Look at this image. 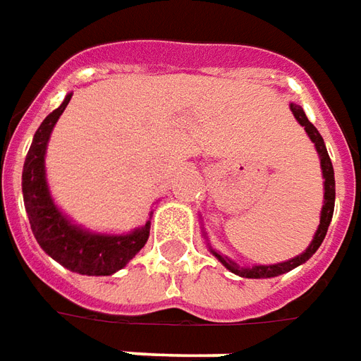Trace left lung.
Wrapping results in <instances>:
<instances>
[{
    "label": "left lung",
    "instance_id": "left-lung-1",
    "mask_svg": "<svg viewBox=\"0 0 361 361\" xmlns=\"http://www.w3.org/2000/svg\"><path fill=\"white\" fill-rule=\"evenodd\" d=\"M290 110L294 114V118L298 119V123L305 129V133L311 139V142L315 145V150H317L319 160H321V172H323V209H321V219H319V226L317 232L313 235V240L307 245V250L300 253V255H295V257L288 259V261H282V263H274V265H253V267H243L238 265L235 261H232L226 255H222L216 250H212L211 243H209V238H207V232L203 230L204 240H207V245H209V250L214 257L219 259L222 265L226 267L228 271L234 272L238 276H243V279H272V276H279V274H284V272H290L295 267L303 265L305 261L310 257H313V253L319 250V245L323 243L326 235V230H329V224H331V220H333V211H334V170H333V162H331V158H329V152H326L325 141H323V137L319 133L315 126L311 123L307 116H305V111H303L302 106H298V104H290Z\"/></svg>",
    "mask_w": 361,
    "mask_h": 361
}]
</instances>
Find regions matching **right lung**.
<instances>
[{
	"mask_svg": "<svg viewBox=\"0 0 361 361\" xmlns=\"http://www.w3.org/2000/svg\"><path fill=\"white\" fill-rule=\"evenodd\" d=\"M71 100L66 96L59 108L46 116L23 166V199L36 242L54 261L69 271L87 276H110L131 261L145 247L150 234V220L129 234H100L75 224L51 199L46 180V149L48 141ZM152 216V211H150Z\"/></svg>",
	"mask_w": 361,
	"mask_h": 361,
	"instance_id": "1",
	"label": "right lung"
}]
</instances>
